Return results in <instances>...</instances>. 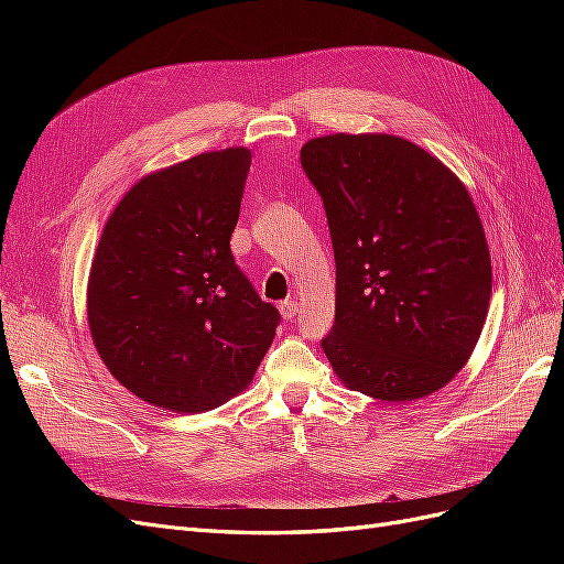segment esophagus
<instances>
[{
  "label": "esophagus",
  "mask_w": 564,
  "mask_h": 564,
  "mask_svg": "<svg viewBox=\"0 0 564 564\" xmlns=\"http://www.w3.org/2000/svg\"><path fill=\"white\" fill-rule=\"evenodd\" d=\"M296 303L294 301H284V303H280V313H282V317L284 319H294V315H296Z\"/></svg>",
  "instance_id": "obj_1"
}]
</instances>
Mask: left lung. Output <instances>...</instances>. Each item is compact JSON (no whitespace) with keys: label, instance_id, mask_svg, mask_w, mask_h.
<instances>
[{"label":"left lung","instance_id":"1","mask_svg":"<svg viewBox=\"0 0 564 564\" xmlns=\"http://www.w3.org/2000/svg\"><path fill=\"white\" fill-rule=\"evenodd\" d=\"M327 212L336 317L322 338L336 377L386 402L449 383L480 338L491 261L475 204L449 169L388 133L301 148Z\"/></svg>","mask_w":564,"mask_h":564}]
</instances>
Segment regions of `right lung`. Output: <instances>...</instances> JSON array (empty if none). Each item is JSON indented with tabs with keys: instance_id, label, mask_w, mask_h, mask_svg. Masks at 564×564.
Masks as SVG:
<instances>
[{
	"instance_id": "1",
	"label": "right lung",
	"mask_w": 564,
	"mask_h": 564,
	"mask_svg": "<svg viewBox=\"0 0 564 564\" xmlns=\"http://www.w3.org/2000/svg\"><path fill=\"white\" fill-rule=\"evenodd\" d=\"M251 166L247 148L202 152L135 183L100 235L87 289L89 329L112 377L181 414L242 392L280 311L230 251Z\"/></svg>"
}]
</instances>
